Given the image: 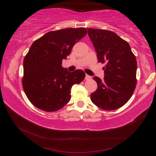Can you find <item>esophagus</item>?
Listing matches in <instances>:
<instances>
[{
  "instance_id": "1",
  "label": "esophagus",
  "mask_w": 156,
  "mask_h": 156,
  "mask_svg": "<svg viewBox=\"0 0 156 156\" xmlns=\"http://www.w3.org/2000/svg\"><path fill=\"white\" fill-rule=\"evenodd\" d=\"M91 76L88 75V74H86V76H85V80H91Z\"/></svg>"
}]
</instances>
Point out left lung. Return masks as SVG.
I'll list each match as a JSON object with an SVG mask.
<instances>
[{"label":"left lung","instance_id":"1","mask_svg":"<svg viewBox=\"0 0 156 156\" xmlns=\"http://www.w3.org/2000/svg\"><path fill=\"white\" fill-rule=\"evenodd\" d=\"M87 30L98 61L106 64L104 80L94 76L97 89L91 94V100L104 110L117 109L129 101L136 88V57L129 44L114 32L93 28Z\"/></svg>","mask_w":156,"mask_h":156}]
</instances>
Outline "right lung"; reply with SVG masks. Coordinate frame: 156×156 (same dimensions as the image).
Returning a JSON list of instances; mask_svg holds the SVG:
<instances>
[{"mask_svg":"<svg viewBox=\"0 0 156 156\" xmlns=\"http://www.w3.org/2000/svg\"><path fill=\"white\" fill-rule=\"evenodd\" d=\"M85 27L48 32L32 44L23 61V87L32 104L45 112L60 109L71 99V89L85 77L62 66L73 46L87 35Z\"/></svg>","mask_w":156,"mask_h":156,"instance_id":"right-lung-1","label":"right lung"}]
</instances>
